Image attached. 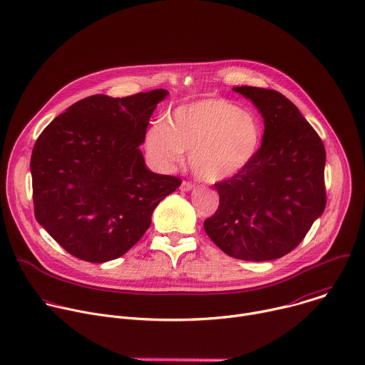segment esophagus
<instances>
[{
    "label": "esophagus",
    "mask_w": 365,
    "mask_h": 365,
    "mask_svg": "<svg viewBox=\"0 0 365 365\" xmlns=\"http://www.w3.org/2000/svg\"><path fill=\"white\" fill-rule=\"evenodd\" d=\"M193 186H195V185H193L192 182H189V180H183V182H182V185H180V189L186 192V190H192V189H193Z\"/></svg>",
    "instance_id": "1"
}]
</instances>
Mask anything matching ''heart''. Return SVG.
Masks as SVG:
<instances>
[{
  "label": "heart",
  "instance_id": "b5f03b06",
  "mask_svg": "<svg viewBox=\"0 0 365 365\" xmlns=\"http://www.w3.org/2000/svg\"><path fill=\"white\" fill-rule=\"evenodd\" d=\"M263 124L248 110L227 99H203L179 107L166 123L153 124L145 148L162 165L189 153L192 170L203 180L218 182L245 169L262 145Z\"/></svg>",
  "mask_w": 365,
  "mask_h": 365
}]
</instances>
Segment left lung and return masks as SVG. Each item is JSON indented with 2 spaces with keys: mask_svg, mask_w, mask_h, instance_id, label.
I'll use <instances>...</instances> for the list:
<instances>
[{
  "mask_svg": "<svg viewBox=\"0 0 365 365\" xmlns=\"http://www.w3.org/2000/svg\"><path fill=\"white\" fill-rule=\"evenodd\" d=\"M234 91L262 113L263 143L245 169L215 183L220 205L203 228L230 257L267 262L294 250L324 212L327 153L284 95L255 86Z\"/></svg>",
  "mask_w": 365,
  "mask_h": 365,
  "instance_id": "obj_1",
  "label": "left lung"
}]
</instances>
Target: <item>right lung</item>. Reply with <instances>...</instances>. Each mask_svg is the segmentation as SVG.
Masks as SVG:
<instances>
[{"label": "right lung", "mask_w": 365, "mask_h": 365, "mask_svg": "<svg viewBox=\"0 0 365 365\" xmlns=\"http://www.w3.org/2000/svg\"><path fill=\"white\" fill-rule=\"evenodd\" d=\"M165 89L91 95L58 115L31 154L37 222L69 254L106 263L125 254L180 178L153 173L138 148Z\"/></svg>", "instance_id": "1"}]
</instances>
